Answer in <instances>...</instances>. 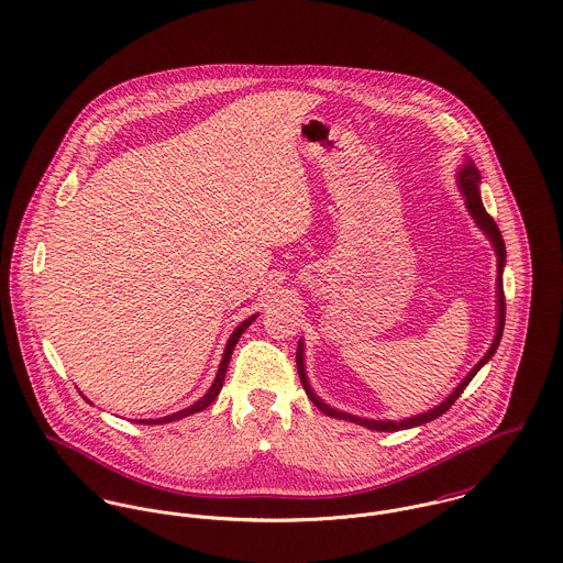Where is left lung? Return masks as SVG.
<instances>
[{
    "instance_id": "left-lung-1",
    "label": "left lung",
    "mask_w": 563,
    "mask_h": 563,
    "mask_svg": "<svg viewBox=\"0 0 563 563\" xmlns=\"http://www.w3.org/2000/svg\"><path fill=\"white\" fill-rule=\"evenodd\" d=\"M456 180H459V189H461V194H463V198H465L467 211L472 213V218H474V222L478 224V228H481V230H485V234H487V236H489V241L494 243V250H496V256H498V331H496V338H494L492 347L487 350V354H485V356L474 365V369H472V372L461 380V385L450 394L449 398H446L440 407H435V409H431V411H427V413H420V416H416V418L400 420V422H391V420L376 422V420H363V418H356V416H350V413H341L338 409H333V407L324 405V402L313 394V389H311V387H309V383H307L305 363H302V345H300V347H298V352H296L298 374H300V380H302V387H305L307 396L311 398V402H313L322 413H327V416H331V418H339V420H347V422L361 424V427L372 429V431H383V433H391V431H402V429H411V427L427 424V422H431V420H435V418H440L442 413H446V411H449L450 407L454 405V400H456V398L463 394V389L470 385V380L476 376V372H478V369H481V367L492 358V354L496 352V347H498V343H500V338H503V329H505V291H503V267H505V258H507L505 241H503V234H500L498 225H496V222L492 220V216L485 211V207H483V202H481V194H478L481 176H478L476 167H474L472 163H467V165L459 172Z\"/></svg>"
}]
</instances>
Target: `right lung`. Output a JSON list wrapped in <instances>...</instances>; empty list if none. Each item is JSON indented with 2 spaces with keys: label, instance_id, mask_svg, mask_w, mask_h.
I'll return each mask as SVG.
<instances>
[{
  "label": "right lung",
  "instance_id": "1",
  "mask_svg": "<svg viewBox=\"0 0 563 563\" xmlns=\"http://www.w3.org/2000/svg\"><path fill=\"white\" fill-rule=\"evenodd\" d=\"M256 316H252V318H247L245 322H241L236 329H234V333L230 335L228 339V343H225L224 356H222V363H220V369H218V376H216V380H213V385H211V389L196 402V405H191L189 409H183V411H178V413H172V416H165V418H158V420H134V422H141V424H167V422H174V420H183V418H187V416H191V413H198V411H202V409H207L218 396H220V391H222V385H224L225 378V369H228V363H230V354H232V350H234V345H236V341L239 338L243 335V331L252 324V320H254Z\"/></svg>",
  "mask_w": 563,
  "mask_h": 563
}]
</instances>
